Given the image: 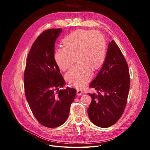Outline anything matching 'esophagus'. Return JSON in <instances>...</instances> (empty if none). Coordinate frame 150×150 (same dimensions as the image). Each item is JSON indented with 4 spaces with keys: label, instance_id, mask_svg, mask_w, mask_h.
Segmentation results:
<instances>
[{
    "label": "esophagus",
    "instance_id": "esophagus-1",
    "mask_svg": "<svg viewBox=\"0 0 150 150\" xmlns=\"http://www.w3.org/2000/svg\"><path fill=\"white\" fill-rule=\"evenodd\" d=\"M76 93H77V95L80 96V95H81V94L83 93V91L81 89H77Z\"/></svg>",
    "mask_w": 150,
    "mask_h": 150
}]
</instances>
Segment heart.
Returning a JSON list of instances; mask_svg holds the SVG:
<instances>
[{
    "mask_svg": "<svg viewBox=\"0 0 150 150\" xmlns=\"http://www.w3.org/2000/svg\"><path fill=\"white\" fill-rule=\"evenodd\" d=\"M64 47H59L54 53V59L63 71L72 66L74 58L78 64L66 75V80L77 88H82L91 78L92 70L103 64L106 51L105 38L97 31L77 30L67 35L62 40Z\"/></svg>",
    "mask_w": 150,
    "mask_h": 150,
    "instance_id": "1",
    "label": "heart"
}]
</instances>
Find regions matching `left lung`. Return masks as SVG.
I'll list each match as a JSON object with an SVG mask.
<instances>
[{"label": "left lung", "mask_w": 150, "mask_h": 150, "mask_svg": "<svg viewBox=\"0 0 150 150\" xmlns=\"http://www.w3.org/2000/svg\"><path fill=\"white\" fill-rule=\"evenodd\" d=\"M89 86L97 91V94L89 93V119L97 127H110L123 114L130 87L128 64L114 40L109 43L103 67Z\"/></svg>", "instance_id": "1"}]
</instances>
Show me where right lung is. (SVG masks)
<instances>
[{
	"label": "right lung",
	"mask_w": 150,
	"mask_h": 150,
	"mask_svg": "<svg viewBox=\"0 0 150 150\" xmlns=\"http://www.w3.org/2000/svg\"><path fill=\"white\" fill-rule=\"evenodd\" d=\"M62 28L49 29L39 35L28 54L24 72L26 99L37 120L56 128L67 119L76 91L67 87L54 59V43Z\"/></svg>",
	"instance_id": "obj_1"
}]
</instances>
